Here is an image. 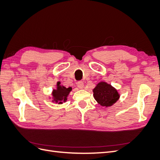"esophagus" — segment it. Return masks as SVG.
<instances>
[{
    "label": "esophagus",
    "mask_w": 160,
    "mask_h": 160,
    "mask_svg": "<svg viewBox=\"0 0 160 160\" xmlns=\"http://www.w3.org/2000/svg\"><path fill=\"white\" fill-rule=\"evenodd\" d=\"M77 86H78V88H80V89H83L84 87V82L82 81H78L77 82Z\"/></svg>",
    "instance_id": "1"
}]
</instances>
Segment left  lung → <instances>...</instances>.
<instances>
[{"instance_id":"8db88e82","label":"left lung","mask_w":160,"mask_h":160,"mask_svg":"<svg viewBox=\"0 0 160 160\" xmlns=\"http://www.w3.org/2000/svg\"><path fill=\"white\" fill-rule=\"evenodd\" d=\"M93 97L100 105L105 108L114 105L120 98L116 88L106 82H99L93 89Z\"/></svg>"}]
</instances>
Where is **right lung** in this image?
<instances>
[{"instance_id":"right-lung-1","label":"right lung","mask_w":160,"mask_h":160,"mask_svg":"<svg viewBox=\"0 0 160 160\" xmlns=\"http://www.w3.org/2000/svg\"><path fill=\"white\" fill-rule=\"evenodd\" d=\"M72 91V88H66L61 85L60 82H57L56 89H53L51 93L52 102L58 104H62L66 102L70 92Z\"/></svg>"}]
</instances>
